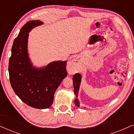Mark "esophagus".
Returning a JSON list of instances; mask_svg holds the SVG:
<instances>
[{
	"instance_id": "1",
	"label": "esophagus",
	"mask_w": 134,
	"mask_h": 134,
	"mask_svg": "<svg viewBox=\"0 0 134 134\" xmlns=\"http://www.w3.org/2000/svg\"><path fill=\"white\" fill-rule=\"evenodd\" d=\"M78 68V60L77 58H74L69 62L67 65V69L70 73H74L77 70Z\"/></svg>"
}]
</instances>
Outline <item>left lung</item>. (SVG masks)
<instances>
[{
	"label": "left lung",
	"mask_w": 134,
	"mask_h": 134,
	"mask_svg": "<svg viewBox=\"0 0 134 134\" xmlns=\"http://www.w3.org/2000/svg\"><path fill=\"white\" fill-rule=\"evenodd\" d=\"M81 79L82 76L80 74H79V73H77V74H75L73 76V87H74V94H76V99L74 100V103L76 104L77 107H79L80 104L79 102L78 99L77 98L78 96V92L79 90L80 82H81Z\"/></svg>",
	"instance_id": "8db88e82"
}]
</instances>
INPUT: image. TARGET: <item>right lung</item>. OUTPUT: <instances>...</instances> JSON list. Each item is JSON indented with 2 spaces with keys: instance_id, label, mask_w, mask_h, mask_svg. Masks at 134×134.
Instances as JSON below:
<instances>
[{
  "instance_id": "obj_1",
  "label": "right lung",
  "mask_w": 134,
  "mask_h": 134,
  "mask_svg": "<svg viewBox=\"0 0 134 134\" xmlns=\"http://www.w3.org/2000/svg\"><path fill=\"white\" fill-rule=\"evenodd\" d=\"M40 21L27 22L14 39L9 60L10 81L16 94L35 109H47L54 100V93L67 76L66 61L53 62L46 67L33 66L27 52L29 33L42 25Z\"/></svg>"
}]
</instances>
